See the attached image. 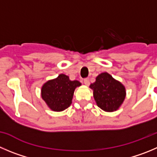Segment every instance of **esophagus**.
Listing matches in <instances>:
<instances>
[{
    "mask_svg": "<svg viewBox=\"0 0 157 157\" xmlns=\"http://www.w3.org/2000/svg\"><path fill=\"white\" fill-rule=\"evenodd\" d=\"M83 83L85 84V85L88 86L89 84H90V80H89L88 78H85L84 80H83Z\"/></svg>",
    "mask_w": 157,
    "mask_h": 157,
    "instance_id": "obj_1",
    "label": "esophagus"
}]
</instances>
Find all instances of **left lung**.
I'll use <instances>...</instances> for the list:
<instances>
[{
    "label": "left lung",
    "instance_id": "1",
    "mask_svg": "<svg viewBox=\"0 0 157 157\" xmlns=\"http://www.w3.org/2000/svg\"><path fill=\"white\" fill-rule=\"evenodd\" d=\"M90 87L98 106L105 112L116 111L125 98V87L108 73H102Z\"/></svg>",
    "mask_w": 157,
    "mask_h": 157
}]
</instances>
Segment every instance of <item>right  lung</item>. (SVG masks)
Segmentation results:
<instances>
[{
	"mask_svg": "<svg viewBox=\"0 0 157 157\" xmlns=\"http://www.w3.org/2000/svg\"><path fill=\"white\" fill-rule=\"evenodd\" d=\"M80 85L81 83L77 80L72 81L68 76L60 74L42 86V98L51 109L61 112L71 105L74 90Z\"/></svg>",
	"mask_w": 157,
	"mask_h": 157,
	"instance_id": "1",
	"label": "right lung"
}]
</instances>
